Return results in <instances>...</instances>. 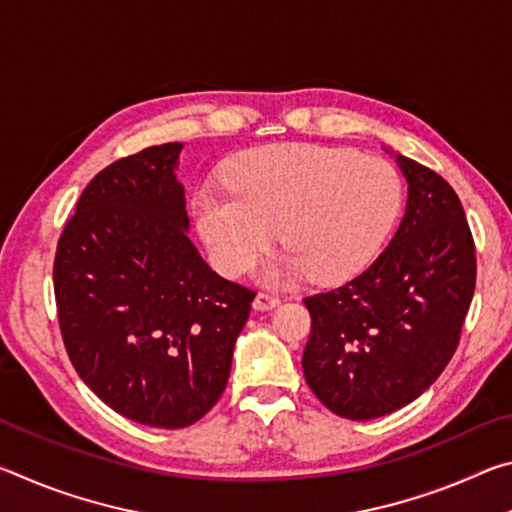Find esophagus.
I'll return each instance as SVG.
<instances>
[{
	"mask_svg": "<svg viewBox=\"0 0 512 512\" xmlns=\"http://www.w3.org/2000/svg\"><path fill=\"white\" fill-rule=\"evenodd\" d=\"M280 305V298L273 296V293H257L255 300H253V309L255 311H271Z\"/></svg>",
	"mask_w": 512,
	"mask_h": 512,
	"instance_id": "1",
	"label": "esophagus"
}]
</instances>
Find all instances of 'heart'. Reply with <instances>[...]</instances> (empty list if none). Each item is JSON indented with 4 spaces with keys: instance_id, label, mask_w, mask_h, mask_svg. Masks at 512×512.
<instances>
[{
    "instance_id": "obj_1",
    "label": "heart",
    "mask_w": 512,
    "mask_h": 512,
    "mask_svg": "<svg viewBox=\"0 0 512 512\" xmlns=\"http://www.w3.org/2000/svg\"><path fill=\"white\" fill-rule=\"evenodd\" d=\"M230 194L203 187L194 216L214 264L239 275L271 246L284 253L266 266L271 282L307 275L332 284L379 255L402 210V180L386 160L350 149L275 144L228 164Z\"/></svg>"
}]
</instances>
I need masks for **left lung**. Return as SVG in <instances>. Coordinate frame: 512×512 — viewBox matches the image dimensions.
Listing matches in <instances>:
<instances>
[{
	"label": "left lung",
	"mask_w": 512,
	"mask_h": 512,
	"mask_svg": "<svg viewBox=\"0 0 512 512\" xmlns=\"http://www.w3.org/2000/svg\"><path fill=\"white\" fill-rule=\"evenodd\" d=\"M391 155L409 185L391 244L352 282L305 298L302 372L318 400L348 420L418 400L452 359L474 296V241L456 192L436 171Z\"/></svg>",
	"instance_id": "left-lung-1"
}]
</instances>
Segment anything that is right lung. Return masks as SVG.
Wrapping results in <instances>:
<instances>
[{
  "instance_id": "add662e5",
  "label": "right lung",
  "mask_w": 512,
  "mask_h": 512,
  "mask_svg": "<svg viewBox=\"0 0 512 512\" xmlns=\"http://www.w3.org/2000/svg\"><path fill=\"white\" fill-rule=\"evenodd\" d=\"M180 142L92 178L58 241L60 332L112 411L183 429L219 402L255 293L214 273L189 239Z\"/></svg>"
}]
</instances>
